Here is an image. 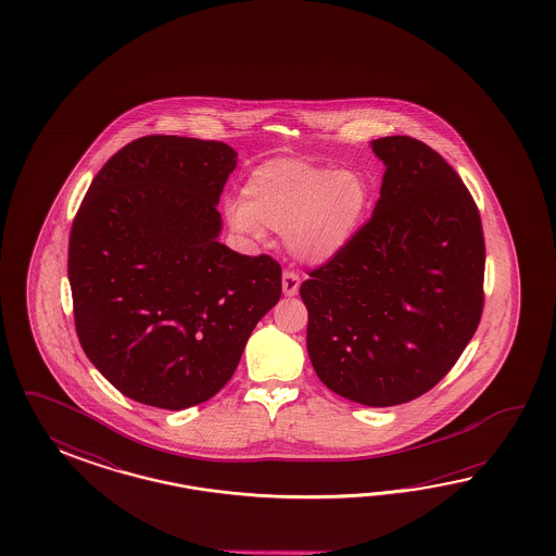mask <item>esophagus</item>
<instances>
[{
	"label": "esophagus",
	"mask_w": 556,
	"mask_h": 556,
	"mask_svg": "<svg viewBox=\"0 0 556 556\" xmlns=\"http://www.w3.org/2000/svg\"><path fill=\"white\" fill-rule=\"evenodd\" d=\"M298 291H300V275L295 270H286L283 273V293L287 298H291Z\"/></svg>",
	"instance_id": "34e87169"
}]
</instances>
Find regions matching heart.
I'll use <instances>...</instances> for the list:
<instances>
[{
	"mask_svg": "<svg viewBox=\"0 0 556 556\" xmlns=\"http://www.w3.org/2000/svg\"><path fill=\"white\" fill-rule=\"evenodd\" d=\"M370 189L361 173L302 159H270L253 168L242 202H230L232 228L258 236L286 235L295 258L321 265L342 253L369 210Z\"/></svg>",
	"mask_w": 556,
	"mask_h": 556,
	"instance_id": "heart-1",
	"label": "heart"
}]
</instances>
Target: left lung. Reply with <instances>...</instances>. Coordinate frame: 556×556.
Wrapping results in <instances>:
<instances>
[{
    "mask_svg": "<svg viewBox=\"0 0 556 556\" xmlns=\"http://www.w3.org/2000/svg\"><path fill=\"white\" fill-rule=\"evenodd\" d=\"M381 198L351 244L309 270L307 353L321 383L370 407L407 404L455 367L483 314L485 240L469 189L409 136L370 142Z\"/></svg>",
    "mask_w": 556,
    "mask_h": 556,
    "instance_id": "obj_1",
    "label": "left lung"
}]
</instances>
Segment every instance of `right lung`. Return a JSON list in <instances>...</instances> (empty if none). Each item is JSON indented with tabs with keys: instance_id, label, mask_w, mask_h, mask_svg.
Listing matches in <instances>:
<instances>
[{
	"instance_id": "right-lung-1",
	"label": "right lung",
	"mask_w": 556,
	"mask_h": 556,
	"mask_svg": "<svg viewBox=\"0 0 556 556\" xmlns=\"http://www.w3.org/2000/svg\"><path fill=\"white\" fill-rule=\"evenodd\" d=\"M236 152L151 135L93 177L68 236L75 330L126 397L161 409L207 402L281 298V265L218 242L216 205Z\"/></svg>"
}]
</instances>
